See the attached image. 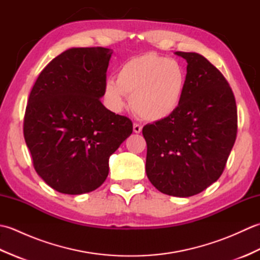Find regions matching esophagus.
Listing matches in <instances>:
<instances>
[{"instance_id": "34e87169", "label": "esophagus", "mask_w": 260, "mask_h": 260, "mask_svg": "<svg viewBox=\"0 0 260 260\" xmlns=\"http://www.w3.org/2000/svg\"><path fill=\"white\" fill-rule=\"evenodd\" d=\"M133 131H134V133L140 134L141 132H142V126L139 125V124H134L133 125Z\"/></svg>"}]
</instances>
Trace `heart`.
<instances>
[{
    "label": "heart",
    "mask_w": 260,
    "mask_h": 260,
    "mask_svg": "<svg viewBox=\"0 0 260 260\" xmlns=\"http://www.w3.org/2000/svg\"><path fill=\"white\" fill-rule=\"evenodd\" d=\"M186 70L181 62L157 53L131 58L120 66L116 81L105 82L104 93L109 106L119 110L126 95L132 109L142 119L161 121L179 109L184 98Z\"/></svg>",
    "instance_id": "heart-1"
}]
</instances>
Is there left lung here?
I'll return each mask as SVG.
<instances>
[{"label":"left lung","mask_w":260,"mask_h":260,"mask_svg":"<svg viewBox=\"0 0 260 260\" xmlns=\"http://www.w3.org/2000/svg\"><path fill=\"white\" fill-rule=\"evenodd\" d=\"M186 60L187 82L179 109L143 127L146 175L164 194L187 198L222 174L237 136V106L223 75L197 52Z\"/></svg>","instance_id":"obj_1"}]
</instances>
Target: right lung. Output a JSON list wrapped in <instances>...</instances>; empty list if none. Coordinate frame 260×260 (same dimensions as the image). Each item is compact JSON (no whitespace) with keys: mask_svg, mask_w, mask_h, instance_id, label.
Listing matches in <instances>:
<instances>
[{"mask_svg":"<svg viewBox=\"0 0 260 260\" xmlns=\"http://www.w3.org/2000/svg\"><path fill=\"white\" fill-rule=\"evenodd\" d=\"M112 49L70 48L41 71L27 101L23 134L39 176L64 194L101 186L109 156L133 124L101 98Z\"/></svg>","mask_w":260,"mask_h":260,"instance_id":"right-lung-1","label":"right lung"}]
</instances>
